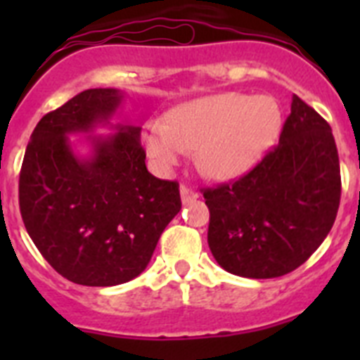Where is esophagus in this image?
Masks as SVG:
<instances>
[{"label": "esophagus", "instance_id": "esophagus-1", "mask_svg": "<svg viewBox=\"0 0 360 360\" xmlns=\"http://www.w3.org/2000/svg\"><path fill=\"white\" fill-rule=\"evenodd\" d=\"M180 196H182L184 203H189L198 198V193H195V191L189 189L187 186H180Z\"/></svg>", "mask_w": 360, "mask_h": 360}]
</instances>
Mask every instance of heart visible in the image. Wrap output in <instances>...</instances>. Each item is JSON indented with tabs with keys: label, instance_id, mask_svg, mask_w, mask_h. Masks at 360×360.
<instances>
[{
	"label": "heart",
	"instance_id": "1",
	"mask_svg": "<svg viewBox=\"0 0 360 360\" xmlns=\"http://www.w3.org/2000/svg\"><path fill=\"white\" fill-rule=\"evenodd\" d=\"M281 129V110L272 97L216 94L174 108L169 122L153 120L142 133L148 157L169 173L189 149L211 178H236L252 169Z\"/></svg>",
	"mask_w": 360,
	"mask_h": 360
}]
</instances>
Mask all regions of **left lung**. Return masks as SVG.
<instances>
[{
    "instance_id": "obj_1",
    "label": "left lung",
    "mask_w": 360,
    "mask_h": 360,
    "mask_svg": "<svg viewBox=\"0 0 360 360\" xmlns=\"http://www.w3.org/2000/svg\"><path fill=\"white\" fill-rule=\"evenodd\" d=\"M203 198L221 269L252 279L288 274L328 236L341 202L330 124L294 95L279 144L236 182L203 189Z\"/></svg>"
}]
</instances>
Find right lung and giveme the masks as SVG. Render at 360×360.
I'll list each match as a JSON object with an SVG mask.
<instances>
[{
	"mask_svg": "<svg viewBox=\"0 0 360 360\" xmlns=\"http://www.w3.org/2000/svg\"><path fill=\"white\" fill-rule=\"evenodd\" d=\"M124 94L94 88L37 122L19 173V209L28 236L53 270L86 287H113L144 272L158 238L180 212L176 182L146 167L141 128L113 124ZM111 125L116 135H93ZM88 132L90 158L68 134Z\"/></svg>",
	"mask_w": 360,
	"mask_h": 360,
	"instance_id": "add662e5",
	"label": "right lung"
}]
</instances>
